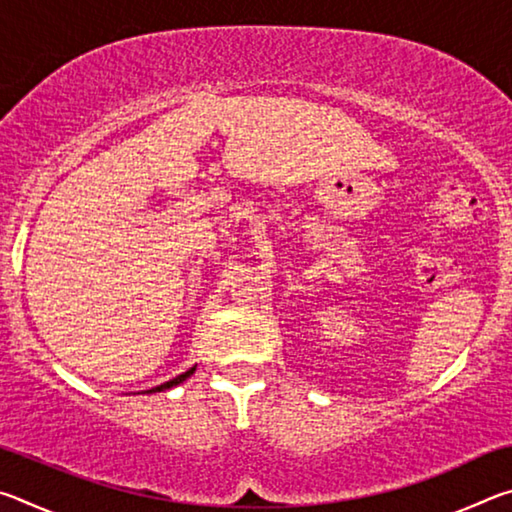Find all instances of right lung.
Segmentation results:
<instances>
[{"instance_id": "right-lung-1", "label": "right lung", "mask_w": 512, "mask_h": 512, "mask_svg": "<svg viewBox=\"0 0 512 512\" xmlns=\"http://www.w3.org/2000/svg\"><path fill=\"white\" fill-rule=\"evenodd\" d=\"M194 370H196V366H194V368H189L187 372H183V375H178V377H173V379H169V381H164V384L155 386V388H151V391H144V393H162V391H169V388L178 386V384H183V381H185L187 377H192V375H194Z\"/></svg>"}]
</instances>
